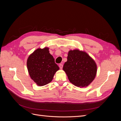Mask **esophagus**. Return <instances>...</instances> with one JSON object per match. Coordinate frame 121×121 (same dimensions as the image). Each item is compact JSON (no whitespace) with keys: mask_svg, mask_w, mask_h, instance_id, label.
<instances>
[{"mask_svg":"<svg viewBox=\"0 0 121 121\" xmlns=\"http://www.w3.org/2000/svg\"><path fill=\"white\" fill-rule=\"evenodd\" d=\"M59 67H60V69H63V65L60 64L59 65Z\"/></svg>","mask_w":121,"mask_h":121,"instance_id":"1","label":"esophagus"}]
</instances>
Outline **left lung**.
<instances>
[{
    "label": "left lung",
    "mask_w": 121,
    "mask_h": 121,
    "mask_svg": "<svg viewBox=\"0 0 121 121\" xmlns=\"http://www.w3.org/2000/svg\"><path fill=\"white\" fill-rule=\"evenodd\" d=\"M63 70L69 82L80 88L87 87L95 78L97 65L89 55L79 49L69 51Z\"/></svg>",
    "instance_id": "1"
}]
</instances>
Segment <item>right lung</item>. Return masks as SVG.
Listing matches in <instances>:
<instances>
[{
    "instance_id": "obj_1",
    "label": "right lung",
    "mask_w": 121,
    "mask_h": 121,
    "mask_svg": "<svg viewBox=\"0 0 121 121\" xmlns=\"http://www.w3.org/2000/svg\"><path fill=\"white\" fill-rule=\"evenodd\" d=\"M27 66L31 78L39 86L52 82L60 69L47 47L38 48L32 53L27 59Z\"/></svg>"
}]
</instances>
